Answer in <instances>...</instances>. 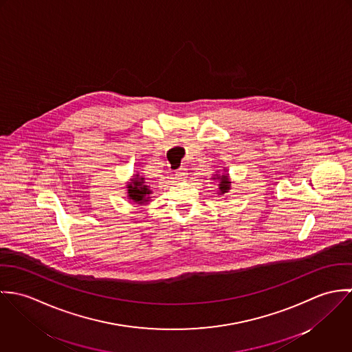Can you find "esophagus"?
<instances>
[{"instance_id": "obj_1", "label": "esophagus", "mask_w": 352, "mask_h": 352, "mask_svg": "<svg viewBox=\"0 0 352 352\" xmlns=\"http://www.w3.org/2000/svg\"><path fill=\"white\" fill-rule=\"evenodd\" d=\"M187 177V169L186 168H180L176 170V179L177 180H186Z\"/></svg>"}]
</instances>
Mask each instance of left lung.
<instances>
[{
	"mask_svg": "<svg viewBox=\"0 0 352 352\" xmlns=\"http://www.w3.org/2000/svg\"><path fill=\"white\" fill-rule=\"evenodd\" d=\"M223 172H225V173L219 175L218 170H217L215 175L211 177L212 180H217V182H218V195H225V194L229 192V190H232V188H230L232 182H230V179H229V173H226L228 169L223 168Z\"/></svg>",
	"mask_w": 352,
	"mask_h": 352,
	"instance_id": "8db88e82",
	"label": "left lung"
}]
</instances>
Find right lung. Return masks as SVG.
I'll list each match as a JSON object with an SVG mask.
<instances>
[{"label":"right lung","mask_w":352,"mask_h":352,"mask_svg":"<svg viewBox=\"0 0 352 352\" xmlns=\"http://www.w3.org/2000/svg\"><path fill=\"white\" fill-rule=\"evenodd\" d=\"M127 199H130L140 206L149 204L151 190L149 184L145 182V177L140 176V173H134L130 182H127Z\"/></svg>","instance_id":"add662e5"}]
</instances>
